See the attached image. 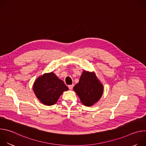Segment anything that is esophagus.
<instances>
[{
    "label": "esophagus",
    "mask_w": 146,
    "mask_h": 146,
    "mask_svg": "<svg viewBox=\"0 0 146 146\" xmlns=\"http://www.w3.org/2000/svg\"><path fill=\"white\" fill-rule=\"evenodd\" d=\"M73 85H69V86H68V87H69V90H72L73 89Z\"/></svg>",
    "instance_id": "obj_1"
}]
</instances>
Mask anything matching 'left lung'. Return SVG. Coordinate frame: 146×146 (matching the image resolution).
I'll list each match as a JSON object with an SVG mask.
<instances>
[{
    "label": "left lung",
    "mask_w": 146,
    "mask_h": 146,
    "mask_svg": "<svg viewBox=\"0 0 146 146\" xmlns=\"http://www.w3.org/2000/svg\"><path fill=\"white\" fill-rule=\"evenodd\" d=\"M73 90L83 105L91 106L102 96L103 86L95 73L84 71L82 73L79 82L73 87Z\"/></svg>",
    "instance_id": "left-lung-1"
}]
</instances>
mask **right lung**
I'll return each mask as SVG.
<instances>
[{"label":"right lung","mask_w":146,"mask_h":146,"mask_svg":"<svg viewBox=\"0 0 146 146\" xmlns=\"http://www.w3.org/2000/svg\"><path fill=\"white\" fill-rule=\"evenodd\" d=\"M33 89L38 99L47 106L54 105L63 92L69 90L64 81L53 72L38 77L34 82Z\"/></svg>","instance_id":"add662e5"}]
</instances>
